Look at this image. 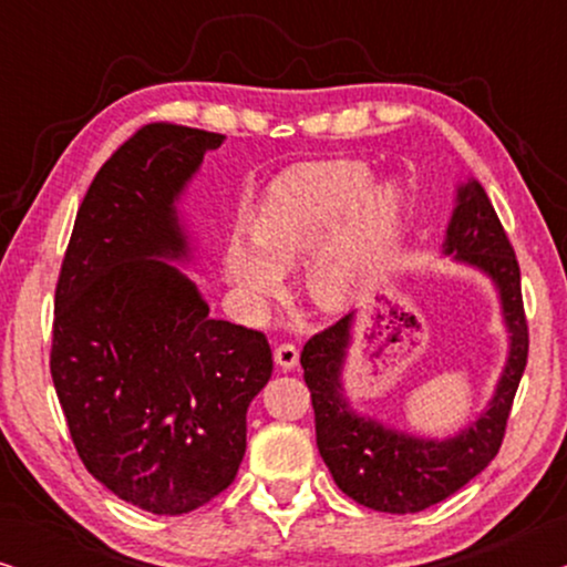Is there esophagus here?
Returning a JSON list of instances; mask_svg holds the SVG:
<instances>
[{
	"mask_svg": "<svg viewBox=\"0 0 567 567\" xmlns=\"http://www.w3.org/2000/svg\"><path fill=\"white\" fill-rule=\"evenodd\" d=\"M299 361V348L293 343H281L276 348V363L281 369H293Z\"/></svg>",
	"mask_w": 567,
	"mask_h": 567,
	"instance_id": "esophagus-1",
	"label": "esophagus"
}]
</instances>
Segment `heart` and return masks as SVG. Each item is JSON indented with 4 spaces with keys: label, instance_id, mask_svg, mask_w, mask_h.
<instances>
[{
    "label": "heart",
    "instance_id": "obj_1",
    "mask_svg": "<svg viewBox=\"0 0 567 567\" xmlns=\"http://www.w3.org/2000/svg\"><path fill=\"white\" fill-rule=\"evenodd\" d=\"M361 162H324L278 181L262 198L252 221V250L229 247L227 276L247 309L260 312L281 291V274L291 270L338 216L351 206L336 237L315 255L301 278L317 307L332 309L351 297L390 243L402 214L392 185H371Z\"/></svg>",
    "mask_w": 567,
    "mask_h": 567
}]
</instances>
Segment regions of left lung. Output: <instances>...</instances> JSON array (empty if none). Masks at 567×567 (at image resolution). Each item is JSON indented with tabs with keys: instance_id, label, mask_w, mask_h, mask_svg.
Returning a JSON list of instances; mask_svg holds the SVG:
<instances>
[{
	"instance_id": "8db88e82",
	"label": "left lung",
	"mask_w": 567,
	"mask_h": 567,
	"mask_svg": "<svg viewBox=\"0 0 567 567\" xmlns=\"http://www.w3.org/2000/svg\"><path fill=\"white\" fill-rule=\"evenodd\" d=\"M446 252L483 268L501 291L511 330L508 367L491 410L449 441H423L386 431L353 415L340 392L351 315L315 332L301 351V369L315 408V433L332 480L348 498L384 514H417L441 503L495 460L506 436L518 382L529 359V322L522 297V268L487 193L477 181L460 190V206L446 231Z\"/></svg>"
}]
</instances>
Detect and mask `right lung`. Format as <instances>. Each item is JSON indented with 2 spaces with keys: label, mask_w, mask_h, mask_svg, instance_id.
<instances>
[{
  "label": "right lung",
  "mask_w": 567,
  "mask_h": 567,
  "mask_svg": "<svg viewBox=\"0 0 567 567\" xmlns=\"http://www.w3.org/2000/svg\"><path fill=\"white\" fill-rule=\"evenodd\" d=\"M221 134L146 123L100 167L56 281L51 377L92 477L157 516L190 514L235 483L247 405L274 371L266 332L212 320L175 198Z\"/></svg>",
  "instance_id": "1"
}]
</instances>
